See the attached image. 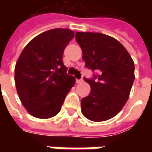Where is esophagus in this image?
Instances as JSON below:
<instances>
[{
  "label": "esophagus",
  "mask_w": 152,
  "mask_h": 152,
  "mask_svg": "<svg viewBox=\"0 0 152 152\" xmlns=\"http://www.w3.org/2000/svg\"><path fill=\"white\" fill-rule=\"evenodd\" d=\"M76 83H83V80L81 79V80H76Z\"/></svg>",
  "instance_id": "obj_1"
}]
</instances>
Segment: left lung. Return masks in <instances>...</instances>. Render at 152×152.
Returning a JSON list of instances; mask_svg holds the SVG:
<instances>
[{
	"instance_id": "1",
	"label": "left lung",
	"mask_w": 152,
	"mask_h": 152,
	"mask_svg": "<svg viewBox=\"0 0 152 152\" xmlns=\"http://www.w3.org/2000/svg\"><path fill=\"white\" fill-rule=\"evenodd\" d=\"M76 40L83 52L85 66L99 72L88 96L81 100V111L92 121H104L118 114L126 103L135 80L133 60L113 37L95 32H76Z\"/></svg>"
}]
</instances>
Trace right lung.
<instances>
[{
  "instance_id": "obj_1",
  "label": "right lung",
  "mask_w": 152,
  "mask_h": 152,
  "mask_svg": "<svg viewBox=\"0 0 152 152\" xmlns=\"http://www.w3.org/2000/svg\"><path fill=\"white\" fill-rule=\"evenodd\" d=\"M75 34L64 28L49 30L27 43L15 66V83L23 106L31 116L48 119L59 113L76 79L66 73L62 56Z\"/></svg>"
}]
</instances>
